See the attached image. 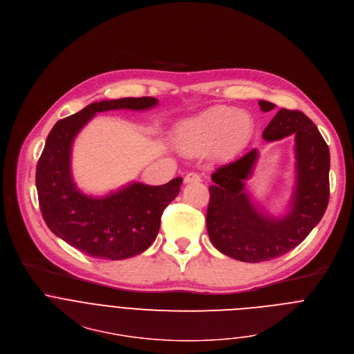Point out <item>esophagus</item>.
<instances>
[{"label": "esophagus", "mask_w": 354, "mask_h": 354, "mask_svg": "<svg viewBox=\"0 0 354 354\" xmlns=\"http://www.w3.org/2000/svg\"><path fill=\"white\" fill-rule=\"evenodd\" d=\"M183 180H185V183H198V182H201V176L196 172H189V174H186Z\"/></svg>", "instance_id": "esophagus-1"}]
</instances>
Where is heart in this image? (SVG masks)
Masks as SVG:
<instances>
[{"instance_id":"heart-1","label":"heart","mask_w":354,"mask_h":354,"mask_svg":"<svg viewBox=\"0 0 354 354\" xmlns=\"http://www.w3.org/2000/svg\"><path fill=\"white\" fill-rule=\"evenodd\" d=\"M253 132L254 122L248 112L214 106L183 121L175 132V140L190 153L216 147L221 154H233L246 146Z\"/></svg>"}]
</instances>
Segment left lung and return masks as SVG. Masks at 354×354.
Masks as SVG:
<instances>
[{
    "label": "left lung",
    "mask_w": 354,
    "mask_h": 354,
    "mask_svg": "<svg viewBox=\"0 0 354 354\" xmlns=\"http://www.w3.org/2000/svg\"><path fill=\"white\" fill-rule=\"evenodd\" d=\"M261 109L275 108L259 101ZM295 136L296 186L292 208L282 218L259 212L246 192V180L257 162L256 149L211 175L208 187L207 232L222 254L245 263H261L281 257L299 246L321 221L329 200V149L307 115L282 108L266 128L267 142Z\"/></svg>",
    "instance_id": "left-lung-1"
}]
</instances>
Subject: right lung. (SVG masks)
Here are the masks:
<instances>
[{
    "instance_id": "1",
    "label": "right lung",
    "mask_w": 354,
    "mask_h": 354,
    "mask_svg": "<svg viewBox=\"0 0 354 354\" xmlns=\"http://www.w3.org/2000/svg\"><path fill=\"white\" fill-rule=\"evenodd\" d=\"M154 97H127L93 102L58 121L47 136L36 168V187L50 230L79 252L104 260H125L147 250L156 241L161 215L178 196L182 178L161 186L132 183L94 198L76 189L71 174L75 136L97 112L147 109Z\"/></svg>"
}]
</instances>
